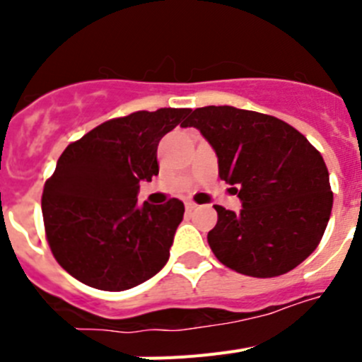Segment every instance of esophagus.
Returning a JSON list of instances; mask_svg holds the SVG:
<instances>
[{"label":"esophagus","mask_w":362,"mask_h":362,"mask_svg":"<svg viewBox=\"0 0 362 362\" xmlns=\"http://www.w3.org/2000/svg\"><path fill=\"white\" fill-rule=\"evenodd\" d=\"M185 206H187V212H194V210L197 209V204L192 203V201H187V203H185Z\"/></svg>","instance_id":"34e87169"}]
</instances>
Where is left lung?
<instances>
[{
  "label": "left lung",
  "mask_w": 362,
  "mask_h": 362,
  "mask_svg": "<svg viewBox=\"0 0 362 362\" xmlns=\"http://www.w3.org/2000/svg\"><path fill=\"white\" fill-rule=\"evenodd\" d=\"M183 127L210 143L219 177L243 204L239 212L216 204L214 255L252 277H276L303 263L317 248L334 204L321 153L288 123L226 105L196 108Z\"/></svg>",
  "instance_id": "obj_1"
}]
</instances>
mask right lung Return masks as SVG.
Wrapping results in <instances>:
<instances>
[{
  "label": "right lung",
  "instance_id": "1",
  "mask_svg": "<svg viewBox=\"0 0 362 362\" xmlns=\"http://www.w3.org/2000/svg\"><path fill=\"white\" fill-rule=\"evenodd\" d=\"M188 114L190 108L134 112L66 146L45 183L41 210L50 250L70 276L121 292L165 267L185 204H137V192L159 174L161 137Z\"/></svg>",
  "mask_w": 362,
  "mask_h": 362
}]
</instances>
